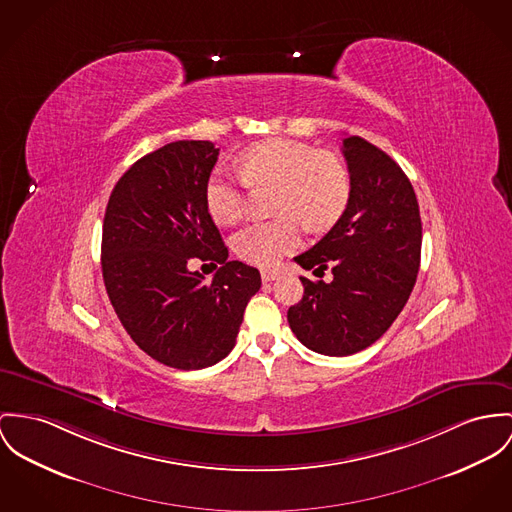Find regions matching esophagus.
<instances>
[{
  "mask_svg": "<svg viewBox=\"0 0 512 512\" xmlns=\"http://www.w3.org/2000/svg\"><path fill=\"white\" fill-rule=\"evenodd\" d=\"M261 278H263V282H271V280H275L276 273L275 271H261Z\"/></svg>",
  "mask_w": 512,
  "mask_h": 512,
  "instance_id": "obj_1",
  "label": "esophagus"
}]
</instances>
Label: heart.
<instances>
[{"instance_id":"heart-1","label":"heart","mask_w":512,"mask_h":512,"mask_svg":"<svg viewBox=\"0 0 512 512\" xmlns=\"http://www.w3.org/2000/svg\"><path fill=\"white\" fill-rule=\"evenodd\" d=\"M241 175L214 169L204 185V202L212 220L234 226L247 212L245 185H278L276 212L282 218L257 222L234 237L237 257L269 267L302 241V224L312 232L333 228L345 214L353 181L347 163L312 144L271 138L243 150L237 158Z\"/></svg>"}]
</instances>
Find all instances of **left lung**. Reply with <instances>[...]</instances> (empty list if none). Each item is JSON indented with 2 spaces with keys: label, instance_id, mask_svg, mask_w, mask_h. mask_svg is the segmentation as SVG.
I'll return each mask as SVG.
<instances>
[{
  "label": "left lung",
  "instance_id": "8db88e82",
  "mask_svg": "<svg viewBox=\"0 0 512 512\" xmlns=\"http://www.w3.org/2000/svg\"><path fill=\"white\" fill-rule=\"evenodd\" d=\"M353 193L345 214L294 261L315 276L288 310L292 333L315 353L349 356L376 343L401 314L421 263V214L411 181L360 136L343 140Z\"/></svg>",
  "mask_w": 512,
  "mask_h": 512
}]
</instances>
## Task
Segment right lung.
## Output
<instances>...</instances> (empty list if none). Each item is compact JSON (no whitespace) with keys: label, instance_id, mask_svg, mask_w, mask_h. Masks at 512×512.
<instances>
[{"label":"right lung","instance_id":"obj_1","mask_svg":"<svg viewBox=\"0 0 512 512\" xmlns=\"http://www.w3.org/2000/svg\"><path fill=\"white\" fill-rule=\"evenodd\" d=\"M220 150L179 140L138 159L118 179L103 220L101 267L109 300L132 341L165 366L200 370L236 345L255 267L228 261L204 185ZM221 265L206 283L193 260Z\"/></svg>","mask_w":512,"mask_h":512}]
</instances>
